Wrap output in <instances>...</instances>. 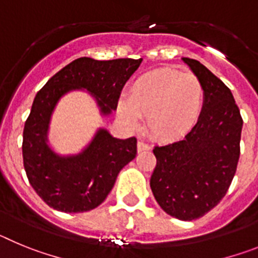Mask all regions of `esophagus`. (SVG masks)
Here are the masks:
<instances>
[{"label": "esophagus", "instance_id": "obj_1", "mask_svg": "<svg viewBox=\"0 0 258 258\" xmlns=\"http://www.w3.org/2000/svg\"><path fill=\"white\" fill-rule=\"evenodd\" d=\"M137 149H138V152H142V151H149L151 147H150V145L143 142V141H138V143H137Z\"/></svg>", "mask_w": 258, "mask_h": 258}]
</instances>
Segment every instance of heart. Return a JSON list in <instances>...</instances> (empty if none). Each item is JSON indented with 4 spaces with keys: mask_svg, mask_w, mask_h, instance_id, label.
<instances>
[{
    "mask_svg": "<svg viewBox=\"0 0 258 258\" xmlns=\"http://www.w3.org/2000/svg\"><path fill=\"white\" fill-rule=\"evenodd\" d=\"M206 92L192 74L159 68L141 75L117 103L118 116L137 127L147 116V129L163 142L177 141L192 131L202 117Z\"/></svg>",
    "mask_w": 258,
    "mask_h": 258,
    "instance_id": "b5f03b06",
    "label": "heart"
}]
</instances>
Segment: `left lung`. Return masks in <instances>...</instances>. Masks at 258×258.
<instances>
[{"label":"left lung","instance_id":"left-lung-1","mask_svg":"<svg viewBox=\"0 0 258 258\" xmlns=\"http://www.w3.org/2000/svg\"><path fill=\"white\" fill-rule=\"evenodd\" d=\"M202 81V117L183 141L155 146L152 194L165 213L182 221L203 217L226 195L240 155L243 118L230 89L195 59L183 58Z\"/></svg>","mask_w":258,"mask_h":258}]
</instances>
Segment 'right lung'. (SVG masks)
Segmentation results:
<instances>
[{
    "instance_id": "add662e5",
    "label": "right lung",
    "mask_w": 258,
    "mask_h": 258,
    "mask_svg": "<svg viewBox=\"0 0 258 258\" xmlns=\"http://www.w3.org/2000/svg\"><path fill=\"white\" fill-rule=\"evenodd\" d=\"M141 61L79 58L61 68L36 94L23 131V164L31 186L49 207L66 213L97 208L112 190L118 172L137 154L136 137L117 140L101 129L83 154L56 156L45 138L56 101L72 89L84 88L99 98L102 112L109 113Z\"/></svg>"
}]
</instances>
